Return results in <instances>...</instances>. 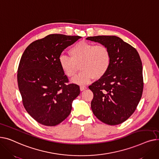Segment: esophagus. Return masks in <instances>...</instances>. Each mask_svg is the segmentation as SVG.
<instances>
[{
	"label": "esophagus",
	"mask_w": 159,
	"mask_h": 159,
	"mask_svg": "<svg viewBox=\"0 0 159 159\" xmlns=\"http://www.w3.org/2000/svg\"><path fill=\"white\" fill-rule=\"evenodd\" d=\"M85 89H87V87L86 86H84V85L80 86V90L81 91H83V90H85Z\"/></svg>",
	"instance_id": "obj_1"
}]
</instances>
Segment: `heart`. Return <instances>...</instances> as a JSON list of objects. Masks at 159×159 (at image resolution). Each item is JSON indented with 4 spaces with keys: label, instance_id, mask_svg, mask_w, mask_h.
Returning a JSON list of instances; mask_svg holds the SVG:
<instances>
[{
    "label": "heart",
    "instance_id": "b5f03b06",
    "mask_svg": "<svg viewBox=\"0 0 159 159\" xmlns=\"http://www.w3.org/2000/svg\"><path fill=\"white\" fill-rule=\"evenodd\" d=\"M70 57L61 54L58 58L60 67L69 78L76 76L80 65L83 71L73 81L80 85L90 83L93 78L103 77L111 63V55L107 46L94 45L87 42H79L69 51Z\"/></svg>",
    "mask_w": 159,
    "mask_h": 159
}]
</instances>
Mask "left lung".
Masks as SVG:
<instances>
[{"label":"left lung","mask_w":159,"mask_h":159,"mask_svg":"<svg viewBox=\"0 0 159 159\" xmlns=\"http://www.w3.org/2000/svg\"><path fill=\"white\" fill-rule=\"evenodd\" d=\"M86 39L105 45L111 55L105 75L89 87L94 94L92 110L102 123L119 125L133 114L142 97L141 58L134 48L117 36H96Z\"/></svg>","instance_id":"1"}]
</instances>
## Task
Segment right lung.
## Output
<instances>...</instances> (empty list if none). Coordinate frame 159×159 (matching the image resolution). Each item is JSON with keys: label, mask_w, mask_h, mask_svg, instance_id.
I'll return each instance as SVG.
<instances>
[{"label": "right lung", "mask_w": 159, "mask_h": 159, "mask_svg": "<svg viewBox=\"0 0 159 159\" xmlns=\"http://www.w3.org/2000/svg\"><path fill=\"white\" fill-rule=\"evenodd\" d=\"M81 37L52 34L32 42L24 51L17 81L23 105L36 121L47 126L60 124L70 114L72 102L80 93L68 84L58 63L63 51Z\"/></svg>", "instance_id": "obj_1"}]
</instances>
